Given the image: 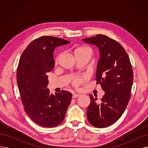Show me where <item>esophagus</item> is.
<instances>
[{
  "label": "esophagus",
  "mask_w": 148,
  "mask_h": 148,
  "mask_svg": "<svg viewBox=\"0 0 148 148\" xmlns=\"http://www.w3.org/2000/svg\"><path fill=\"white\" fill-rule=\"evenodd\" d=\"M80 95L79 94H75V93H74L73 95V98H77V97H80Z\"/></svg>",
  "instance_id": "obj_1"
}]
</instances>
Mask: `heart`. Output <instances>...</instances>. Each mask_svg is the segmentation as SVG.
Instances as JSON below:
<instances>
[{"label":"heart","instance_id":"b5f03b06","mask_svg":"<svg viewBox=\"0 0 148 148\" xmlns=\"http://www.w3.org/2000/svg\"><path fill=\"white\" fill-rule=\"evenodd\" d=\"M88 54V55H89V56H90L91 50L88 47H79V48H77L74 50V54L76 55V54ZM60 56L61 54H59V55L58 56L56 59L57 61H58ZM84 80H85V78L83 76H80V75L75 76L73 79V83L75 86H78L79 85L82 84Z\"/></svg>","mask_w":148,"mask_h":148}]
</instances>
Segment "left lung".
Returning a JSON list of instances; mask_svg holds the SVG:
<instances>
[{
	"label": "left lung",
	"instance_id": "obj_1",
	"mask_svg": "<svg viewBox=\"0 0 148 148\" xmlns=\"http://www.w3.org/2000/svg\"><path fill=\"white\" fill-rule=\"evenodd\" d=\"M82 41L99 50L95 76L97 83L105 92L99 104L96 103V97L89 94L87 118L95 127H107L121 118L128 105L133 83V69L125 50L113 39L99 34Z\"/></svg>",
	"mask_w": 148,
	"mask_h": 148
}]
</instances>
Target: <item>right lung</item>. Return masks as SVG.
Returning <instances> with one entry per match:
<instances>
[{"mask_svg":"<svg viewBox=\"0 0 148 148\" xmlns=\"http://www.w3.org/2000/svg\"><path fill=\"white\" fill-rule=\"evenodd\" d=\"M69 42L54 36H41L28 45L19 60L17 83L25 111L34 122L44 127L59 125L71 103L72 94L68 91L50 94L46 75L54 66V49Z\"/></svg>","mask_w":148,"mask_h":148,"instance_id":"right-lung-1","label":"right lung"}]
</instances>
